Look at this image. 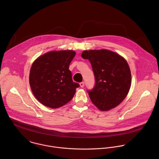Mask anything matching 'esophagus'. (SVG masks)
<instances>
[{
  "mask_svg": "<svg viewBox=\"0 0 159 159\" xmlns=\"http://www.w3.org/2000/svg\"><path fill=\"white\" fill-rule=\"evenodd\" d=\"M80 87L81 88H84V82H81L80 83Z\"/></svg>",
  "mask_w": 159,
  "mask_h": 159,
  "instance_id": "34e87169",
  "label": "esophagus"
}]
</instances>
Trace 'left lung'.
I'll use <instances>...</instances> for the list:
<instances>
[{
	"label": "left lung",
	"instance_id": "left-lung-1",
	"mask_svg": "<svg viewBox=\"0 0 159 159\" xmlns=\"http://www.w3.org/2000/svg\"><path fill=\"white\" fill-rule=\"evenodd\" d=\"M81 57L89 61L95 76V86L88 91L92 102L104 111L119 105L131 86V72L126 60L107 49L84 51Z\"/></svg>",
	"mask_w": 159,
	"mask_h": 159
}]
</instances>
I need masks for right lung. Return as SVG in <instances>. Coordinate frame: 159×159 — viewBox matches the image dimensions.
Masks as SVG:
<instances>
[{
    "mask_svg": "<svg viewBox=\"0 0 159 159\" xmlns=\"http://www.w3.org/2000/svg\"><path fill=\"white\" fill-rule=\"evenodd\" d=\"M76 52L52 51L39 57L30 70L29 84L34 96L43 105L57 108L73 97L80 84L72 80L69 66Z\"/></svg>",
    "mask_w": 159,
    "mask_h": 159,
    "instance_id": "1",
    "label": "right lung"
}]
</instances>
